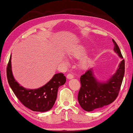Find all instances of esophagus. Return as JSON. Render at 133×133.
<instances>
[{"label":"esophagus","mask_w":133,"mask_h":133,"mask_svg":"<svg viewBox=\"0 0 133 133\" xmlns=\"http://www.w3.org/2000/svg\"><path fill=\"white\" fill-rule=\"evenodd\" d=\"M73 77H74V75H72V74H68L67 75V78L68 79H72Z\"/></svg>","instance_id":"34e87169"}]
</instances>
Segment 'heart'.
<instances>
[{"label":"heart","mask_w":133,"mask_h":133,"mask_svg":"<svg viewBox=\"0 0 133 133\" xmlns=\"http://www.w3.org/2000/svg\"><path fill=\"white\" fill-rule=\"evenodd\" d=\"M84 50L82 48H78L73 51L71 52V55L75 57H80L84 54ZM90 62V59L88 57H84L83 58L81 61V67L85 68L87 66L89 65V64Z\"/></svg>","instance_id":"1"}]
</instances>
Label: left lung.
Wrapping results in <instances>:
<instances>
[{"label": "left lung", "mask_w": 133, "mask_h": 133, "mask_svg": "<svg viewBox=\"0 0 133 133\" xmlns=\"http://www.w3.org/2000/svg\"><path fill=\"white\" fill-rule=\"evenodd\" d=\"M114 51L123 58L118 45L114 39ZM125 62L123 59L116 73L106 83L97 81L91 69H88L81 76V87L78 92L80 105L84 111L90 112L113 102L118 96L125 72Z\"/></svg>", "instance_id": "left-lung-1"}]
</instances>
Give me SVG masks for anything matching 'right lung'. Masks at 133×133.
<instances>
[{
  "label": "right lung",
  "mask_w": 133,
  "mask_h": 133,
  "mask_svg": "<svg viewBox=\"0 0 133 133\" xmlns=\"http://www.w3.org/2000/svg\"><path fill=\"white\" fill-rule=\"evenodd\" d=\"M6 72L7 81L14 94L22 105L33 111L46 112L51 109L56 102L59 87L66 82L65 76L62 73H59L54 75L50 81L41 88L25 89L15 81L12 76L11 56Z\"/></svg>",
  "instance_id": "obj_1"
}]
</instances>
